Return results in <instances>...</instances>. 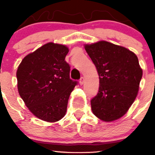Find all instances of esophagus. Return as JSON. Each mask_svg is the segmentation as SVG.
Wrapping results in <instances>:
<instances>
[{
    "label": "esophagus",
    "mask_w": 155,
    "mask_h": 155,
    "mask_svg": "<svg viewBox=\"0 0 155 155\" xmlns=\"http://www.w3.org/2000/svg\"><path fill=\"white\" fill-rule=\"evenodd\" d=\"M84 81H85V79H84V77H82V78H81L80 81H79V83H80V84H81V85L83 84L84 82Z\"/></svg>",
    "instance_id": "obj_1"
}]
</instances>
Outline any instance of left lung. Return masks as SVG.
<instances>
[{
    "instance_id": "left-lung-1",
    "label": "left lung",
    "mask_w": 155,
    "mask_h": 155,
    "mask_svg": "<svg viewBox=\"0 0 155 155\" xmlns=\"http://www.w3.org/2000/svg\"><path fill=\"white\" fill-rule=\"evenodd\" d=\"M99 75L97 94L91 101V110L103 121L124 116L137 97L143 71L134 52L124 47L100 41L85 45Z\"/></svg>"
}]
</instances>
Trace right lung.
I'll return each mask as SVG.
<instances>
[{
    "label": "right lung",
    "mask_w": 155,
    "mask_h": 155,
    "mask_svg": "<svg viewBox=\"0 0 155 155\" xmlns=\"http://www.w3.org/2000/svg\"><path fill=\"white\" fill-rule=\"evenodd\" d=\"M67 46L49 42L25 57L17 71L19 94L38 118L56 122L64 117L77 81L65 61Z\"/></svg>",
    "instance_id": "right-lung-1"
}]
</instances>
